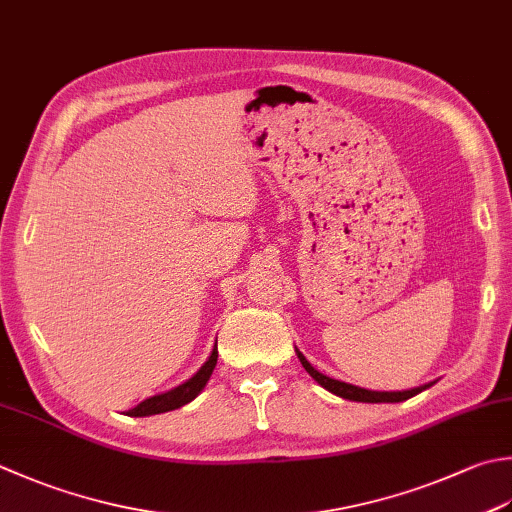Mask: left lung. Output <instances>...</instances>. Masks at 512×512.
I'll use <instances>...</instances> for the list:
<instances>
[{"label":"left lung","mask_w":512,"mask_h":512,"mask_svg":"<svg viewBox=\"0 0 512 512\" xmlns=\"http://www.w3.org/2000/svg\"><path fill=\"white\" fill-rule=\"evenodd\" d=\"M295 353L299 357V362L306 368V373L315 379V382L326 388L328 393H333L342 399H350V402H364V404H397V402H404V399L415 397L417 393H422L428 386H433L435 382L424 384V386H417V388H410V390H368L362 386H353V384H346V382H339V379L333 377H326L324 373H319L315 366H310L308 359L299 353L295 348Z\"/></svg>","instance_id":"1"}]
</instances>
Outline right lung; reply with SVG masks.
Here are the masks:
<instances>
[{"label": "right lung", "mask_w": 512, "mask_h": 512, "mask_svg": "<svg viewBox=\"0 0 512 512\" xmlns=\"http://www.w3.org/2000/svg\"><path fill=\"white\" fill-rule=\"evenodd\" d=\"M215 364H217V342L213 346V350H210L208 359L204 362V366L197 370V373L186 379L184 384H179L175 388L166 390V393H159V395H153L144 399L142 404H137L135 408L126 410L128 417H148V415H159V413H168V410H175V408H182L184 404L193 402V399L202 393L204 386L208 384L210 375H213L215 370Z\"/></svg>", "instance_id": "add662e5"}]
</instances>
